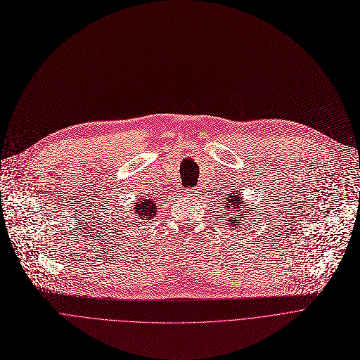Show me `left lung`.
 I'll return each mask as SVG.
<instances>
[{
    "instance_id": "1",
    "label": "left lung",
    "mask_w": 360,
    "mask_h": 360,
    "mask_svg": "<svg viewBox=\"0 0 360 360\" xmlns=\"http://www.w3.org/2000/svg\"><path fill=\"white\" fill-rule=\"evenodd\" d=\"M222 207H224V212L231 214L228 217L229 219V226L231 229H235L238 226H240L242 224H248L249 218H255L252 215H255V207L250 202H245L242 193L239 192V189L232 191L231 193H226L225 198L222 199ZM231 210V213L227 211ZM234 215L232 216L231 214Z\"/></svg>"
}]
</instances>
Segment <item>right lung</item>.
I'll use <instances>...</instances> for the list:
<instances>
[{"label": "right lung", "mask_w": 360, "mask_h": 360, "mask_svg": "<svg viewBox=\"0 0 360 360\" xmlns=\"http://www.w3.org/2000/svg\"><path fill=\"white\" fill-rule=\"evenodd\" d=\"M158 203L155 199H152L150 196H138L134 200V207L132 211L136 214L138 219L141 222H148L152 219V217H155L158 214Z\"/></svg>", "instance_id": "obj_1"}]
</instances>
